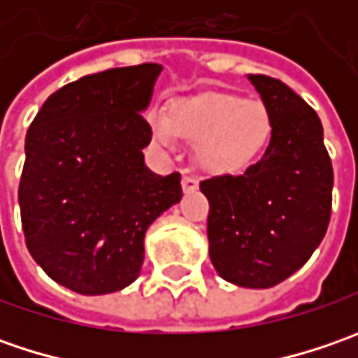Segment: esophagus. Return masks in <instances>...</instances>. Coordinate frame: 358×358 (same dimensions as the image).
<instances>
[{
  "instance_id": "34e87169",
  "label": "esophagus",
  "mask_w": 358,
  "mask_h": 358,
  "mask_svg": "<svg viewBox=\"0 0 358 358\" xmlns=\"http://www.w3.org/2000/svg\"><path fill=\"white\" fill-rule=\"evenodd\" d=\"M181 185H183L185 193H191V191H195L199 187V179L197 177H191V175H185L183 181H181Z\"/></svg>"
}]
</instances>
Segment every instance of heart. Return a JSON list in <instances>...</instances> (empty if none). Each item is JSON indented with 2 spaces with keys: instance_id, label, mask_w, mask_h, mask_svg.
<instances>
[{
  "instance_id": "1",
  "label": "heart",
  "mask_w": 358,
  "mask_h": 358,
  "mask_svg": "<svg viewBox=\"0 0 358 358\" xmlns=\"http://www.w3.org/2000/svg\"><path fill=\"white\" fill-rule=\"evenodd\" d=\"M153 137L171 147L175 137L197 141L195 157L203 169L233 173L263 153L273 135V115L261 99L235 93H205L171 105L169 115H153Z\"/></svg>"
}]
</instances>
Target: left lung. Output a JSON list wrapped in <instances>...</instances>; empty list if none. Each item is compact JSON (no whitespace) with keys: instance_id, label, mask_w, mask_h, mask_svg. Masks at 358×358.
<instances>
[{"instance_id":"8db88e82","label":"left lung","mask_w":358,"mask_h":358,"mask_svg":"<svg viewBox=\"0 0 358 358\" xmlns=\"http://www.w3.org/2000/svg\"><path fill=\"white\" fill-rule=\"evenodd\" d=\"M273 115L265 155L243 175L201 181L215 271L247 289H268L303 267L321 245L333 203L323 125L291 87L247 76Z\"/></svg>"}]
</instances>
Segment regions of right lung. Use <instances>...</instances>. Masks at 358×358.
Wrapping results in <instances>:
<instances>
[{
    "mask_svg": "<svg viewBox=\"0 0 358 358\" xmlns=\"http://www.w3.org/2000/svg\"><path fill=\"white\" fill-rule=\"evenodd\" d=\"M157 63L107 69L63 85L25 137L21 225L35 263L79 295L135 281L149 225L181 201V175L147 169L143 119Z\"/></svg>",
    "mask_w": 358,
    "mask_h": 358,
    "instance_id": "obj_1",
    "label": "right lung"
}]
</instances>
